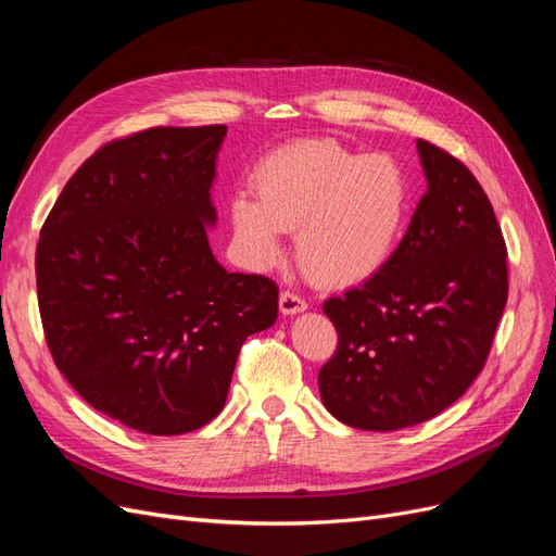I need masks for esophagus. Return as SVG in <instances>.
Segmentation results:
<instances>
[{"label": "esophagus", "mask_w": 556, "mask_h": 556, "mask_svg": "<svg viewBox=\"0 0 556 556\" xmlns=\"http://www.w3.org/2000/svg\"><path fill=\"white\" fill-rule=\"evenodd\" d=\"M306 308H308V304L299 294L280 292V313L282 315H296V313H304Z\"/></svg>", "instance_id": "34e87169"}]
</instances>
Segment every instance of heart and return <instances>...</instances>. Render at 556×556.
Returning <instances> with one entry per match:
<instances>
[{"label": "heart", "instance_id": "b5f03b06", "mask_svg": "<svg viewBox=\"0 0 556 556\" xmlns=\"http://www.w3.org/2000/svg\"><path fill=\"white\" fill-rule=\"evenodd\" d=\"M229 199L239 257L264 271L294 231L301 268L325 288H352L380 274L406 237L413 185L392 155H364L336 141L280 146Z\"/></svg>", "mask_w": 556, "mask_h": 556}]
</instances>
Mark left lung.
Masks as SVG:
<instances>
[{"label": "left lung", "mask_w": 556, "mask_h": 556, "mask_svg": "<svg viewBox=\"0 0 556 556\" xmlns=\"http://www.w3.org/2000/svg\"><path fill=\"white\" fill-rule=\"evenodd\" d=\"M427 176L396 255L325 301L339 348L319 368L325 408L364 431L406 429L443 413L478 378L508 301L506 241L476 176L417 139Z\"/></svg>", "instance_id": "obj_1"}]
</instances>
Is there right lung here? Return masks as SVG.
<instances>
[{"mask_svg":"<svg viewBox=\"0 0 556 556\" xmlns=\"http://www.w3.org/2000/svg\"><path fill=\"white\" fill-rule=\"evenodd\" d=\"M225 125L153 127L99 148L37 245L39 311L62 376L99 413L153 435L223 410L239 350L278 317V288L229 274L206 227Z\"/></svg>","mask_w":556,"mask_h":556,"instance_id":"right-lung-1","label":"right lung"}]
</instances>
